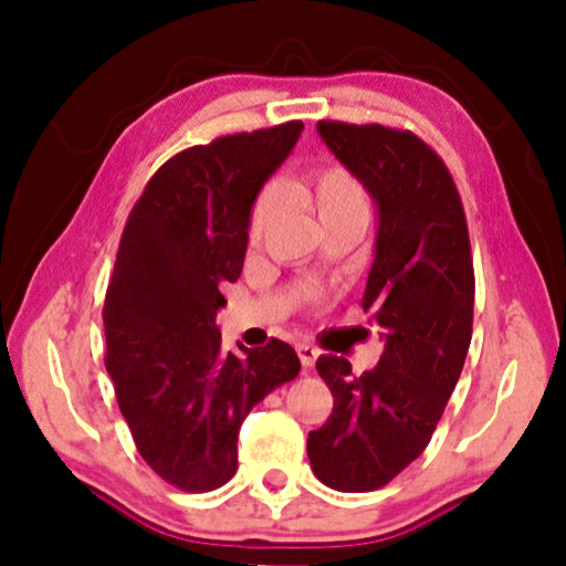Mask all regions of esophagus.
I'll list each match as a JSON object with an SVG mask.
<instances>
[{
    "label": "esophagus",
    "mask_w": 566,
    "mask_h": 566,
    "mask_svg": "<svg viewBox=\"0 0 566 566\" xmlns=\"http://www.w3.org/2000/svg\"><path fill=\"white\" fill-rule=\"evenodd\" d=\"M296 353H298L301 366H304V368H312L314 363H316V358H319V350H316L312 343H298L296 345Z\"/></svg>",
    "instance_id": "1"
}]
</instances>
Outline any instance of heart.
Here are the masks:
<instances>
[{
	"label": "heart",
	"instance_id": "1",
	"mask_svg": "<svg viewBox=\"0 0 566 566\" xmlns=\"http://www.w3.org/2000/svg\"><path fill=\"white\" fill-rule=\"evenodd\" d=\"M285 190L298 200H304L316 211L322 223L327 229L339 227V223H360L366 227L368 221V192L363 188V182L355 177L350 169L343 165H324L314 169L306 180H293L285 185ZM281 211V190L268 185L258 192L254 203L250 208V223H247V237L250 244L258 247L262 239L268 237L270 227H273ZM301 304L306 306H319L327 298V291L322 285L308 283L298 293Z\"/></svg>",
	"mask_w": 566,
	"mask_h": 566
}]
</instances>
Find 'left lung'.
Instances as JSON below:
<instances>
[{"label": "left lung", "instance_id": "1", "mask_svg": "<svg viewBox=\"0 0 566 566\" xmlns=\"http://www.w3.org/2000/svg\"><path fill=\"white\" fill-rule=\"evenodd\" d=\"M319 136L378 206L376 260L363 312L386 347L363 376L319 355L332 415L308 432L322 484L370 492L405 471L436 432L459 381L474 324V262L467 213L446 161L405 128L319 120Z\"/></svg>", "mask_w": 566, "mask_h": 566}]
</instances>
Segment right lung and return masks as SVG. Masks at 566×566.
Masks as SVG:
<instances>
[{
	"instance_id": "obj_1",
	"label": "right lung",
	"mask_w": 566,
	"mask_h": 566,
	"mask_svg": "<svg viewBox=\"0 0 566 566\" xmlns=\"http://www.w3.org/2000/svg\"><path fill=\"white\" fill-rule=\"evenodd\" d=\"M304 128L289 120L190 146L161 165L130 208L105 293V368L142 459L182 492L237 474L250 409L298 376L289 343L227 353L216 312L244 265L262 182Z\"/></svg>"
}]
</instances>
